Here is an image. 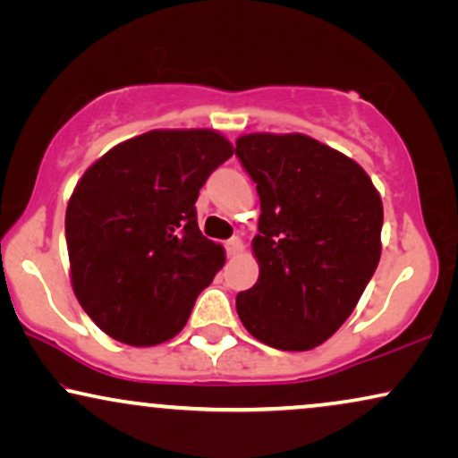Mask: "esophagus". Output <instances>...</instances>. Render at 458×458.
I'll list each match as a JSON object with an SVG mask.
<instances>
[{"label":"esophagus","instance_id":"esophagus-1","mask_svg":"<svg viewBox=\"0 0 458 458\" xmlns=\"http://www.w3.org/2000/svg\"><path fill=\"white\" fill-rule=\"evenodd\" d=\"M242 251V241L239 236H233L228 242H225V253H228V258H236Z\"/></svg>","mask_w":458,"mask_h":458}]
</instances>
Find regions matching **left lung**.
<instances>
[{"instance_id":"1","label":"left lung","mask_w":458,"mask_h":458,"mask_svg":"<svg viewBox=\"0 0 458 458\" xmlns=\"http://www.w3.org/2000/svg\"><path fill=\"white\" fill-rule=\"evenodd\" d=\"M236 157L258 188L259 278L236 312L261 344L306 352L353 312L381 258L383 203L369 174L306 133H247Z\"/></svg>"}]
</instances>
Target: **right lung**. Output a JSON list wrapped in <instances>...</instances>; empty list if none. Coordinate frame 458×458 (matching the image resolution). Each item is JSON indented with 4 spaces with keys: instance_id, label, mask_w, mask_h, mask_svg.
Returning <instances> with one entry per match:
<instances>
[{
    "instance_id": "obj_1",
    "label": "right lung",
    "mask_w": 458,
    "mask_h": 458,
    "mask_svg": "<svg viewBox=\"0 0 458 458\" xmlns=\"http://www.w3.org/2000/svg\"><path fill=\"white\" fill-rule=\"evenodd\" d=\"M216 130H152L113 146L66 205L71 284L85 314L121 344L178 335L225 251L205 239L194 203L233 157Z\"/></svg>"
}]
</instances>
